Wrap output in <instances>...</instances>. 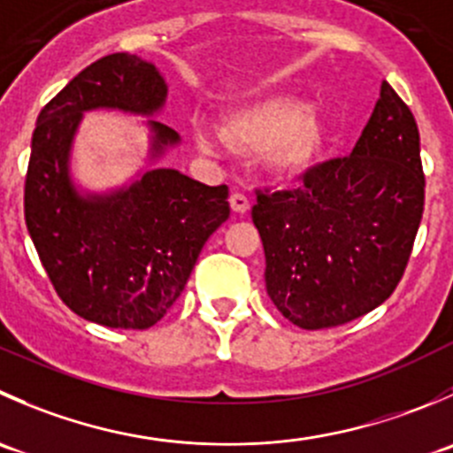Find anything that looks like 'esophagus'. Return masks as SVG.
Segmentation results:
<instances>
[{"instance_id": "esophagus-1", "label": "esophagus", "mask_w": 453, "mask_h": 453, "mask_svg": "<svg viewBox=\"0 0 453 453\" xmlns=\"http://www.w3.org/2000/svg\"><path fill=\"white\" fill-rule=\"evenodd\" d=\"M230 205L236 214H245L250 210V199L243 192H234V195L230 196Z\"/></svg>"}]
</instances>
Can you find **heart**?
I'll return each mask as SVG.
<instances>
[{
	"mask_svg": "<svg viewBox=\"0 0 453 453\" xmlns=\"http://www.w3.org/2000/svg\"><path fill=\"white\" fill-rule=\"evenodd\" d=\"M201 148L230 143L239 150H261L263 165L276 179H301L310 174L327 150V121L305 96L274 92L232 110L221 130L196 124Z\"/></svg>",
	"mask_w": 453,
	"mask_h": 453,
	"instance_id": "b5f03b06",
	"label": "heart"
}]
</instances>
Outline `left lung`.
<instances>
[{
	"mask_svg": "<svg viewBox=\"0 0 453 453\" xmlns=\"http://www.w3.org/2000/svg\"><path fill=\"white\" fill-rule=\"evenodd\" d=\"M423 205L418 126L383 81L349 157L319 164L301 188L257 192L252 221L276 310L298 327L323 329L388 301L410 261Z\"/></svg>",
	"mask_w": 453,
	"mask_h": 453,
	"instance_id": "left-lung-1",
	"label": "left lung"
}]
</instances>
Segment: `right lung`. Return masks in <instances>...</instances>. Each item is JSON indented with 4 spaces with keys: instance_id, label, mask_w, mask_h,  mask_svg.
<instances>
[{
    "instance_id": "add662e5",
    "label": "right lung",
    "mask_w": 453,
    "mask_h": 453,
    "mask_svg": "<svg viewBox=\"0 0 453 453\" xmlns=\"http://www.w3.org/2000/svg\"><path fill=\"white\" fill-rule=\"evenodd\" d=\"M168 83L152 61L130 52L83 68L37 117L24 188L26 227L61 301L81 319L115 329H148L186 288L205 241L230 217L227 186H205L150 165L110 192H81L70 174L74 134L90 110L155 117ZM150 164L181 137L157 119Z\"/></svg>"
}]
</instances>
